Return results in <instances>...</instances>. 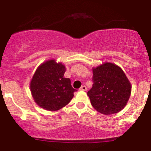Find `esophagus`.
<instances>
[{
  "label": "esophagus",
  "instance_id": "esophagus-1",
  "mask_svg": "<svg viewBox=\"0 0 151 151\" xmlns=\"http://www.w3.org/2000/svg\"><path fill=\"white\" fill-rule=\"evenodd\" d=\"M79 90H81V91H86V86H84V85L81 86V87H80V89H79Z\"/></svg>",
  "mask_w": 151,
  "mask_h": 151
}]
</instances>
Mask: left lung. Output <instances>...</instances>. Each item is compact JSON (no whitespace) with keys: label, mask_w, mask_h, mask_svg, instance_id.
<instances>
[{"label":"left lung","mask_w":151,"mask_h":151,"mask_svg":"<svg viewBox=\"0 0 151 151\" xmlns=\"http://www.w3.org/2000/svg\"><path fill=\"white\" fill-rule=\"evenodd\" d=\"M93 85L87 92L92 106L101 114L110 115L125 107L131 86L119 67L105 63L93 69Z\"/></svg>","instance_id":"obj_1"}]
</instances>
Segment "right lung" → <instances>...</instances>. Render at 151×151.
<instances>
[{"instance_id": "1", "label": "right lung", "mask_w": 151, "mask_h": 151, "mask_svg": "<svg viewBox=\"0 0 151 151\" xmlns=\"http://www.w3.org/2000/svg\"><path fill=\"white\" fill-rule=\"evenodd\" d=\"M65 67L52 60L36 70L30 82V91L37 104L47 111H57L68 104L74 89L69 78L64 77Z\"/></svg>"}]
</instances>
